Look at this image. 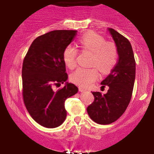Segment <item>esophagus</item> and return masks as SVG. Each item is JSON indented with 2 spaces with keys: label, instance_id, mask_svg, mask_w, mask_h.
<instances>
[{
  "label": "esophagus",
  "instance_id": "esophagus-1",
  "mask_svg": "<svg viewBox=\"0 0 154 154\" xmlns=\"http://www.w3.org/2000/svg\"><path fill=\"white\" fill-rule=\"evenodd\" d=\"M79 92H85V91H86L85 89H83L82 88L79 87Z\"/></svg>",
  "mask_w": 154,
  "mask_h": 154
}]
</instances>
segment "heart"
<instances>
[{
    "label": "heart",
    "mask_w": 154,
    "mask_h": 154,
    "mask_svg": "<svg viewBox=\"0 0 154 154\" xmlns=\"http://www.w3.org/2000/svg\"><path fill=\"white\" fill-rule=\"evenodd\" d=\"M79 45L83 50L93 54L91 64L95 66L103 74H107L115 66L118 60V51L116 45L106 42L101 35L89 32L79 39ZM77 50L72 45L65 48L63 59L65 64L69 69L76 66ZM98 78V72L95 67L77 68L71 75V80L77 85L88 88Z\"/></svg>",
    "instance_id": "heart-1"
}]
</instances>
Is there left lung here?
<instances>
[{
	"mask_svg": "<svg viewBox=\"0 0 154 154\" xmlns=\"http://www.w3.org/2000/svg\"><path fill=\"white\" fill-rule=\"evenodd\" d=\"M108 30L116 44L119 60L101 82L102 87H109L107 93L93 92L95 100L87 108L91 119L100 125L114 122L122 115L131 99L135 79V61L130 41L112 28Z\"/></svg>",
	"mask_w": 154,
	"mask_h": 154,
	"instance_id": "obj_1",
	"label": "left lung"
}]
</instances>
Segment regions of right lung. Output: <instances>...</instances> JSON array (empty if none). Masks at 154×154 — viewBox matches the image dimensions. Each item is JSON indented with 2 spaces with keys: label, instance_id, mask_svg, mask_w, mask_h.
<instances>
[{
  "label": "right lung",
  "instance_id": "right-lung-1",
  "mask_svg": "<svg viewBox=\"0 0 154 154\" xmlns=\"http://www.w3.org/2000/svg\"><path fill=\"white\" fill-rule=\"evenodd\" d=\"M77 30H54L40 35L31 44L22 66L23 99L28 112L39 125L55 128L64 122V102L78 88L68 79L63 53L77 35Z\"/></svg>",
  "mask_w": 154,
  "mask_h": 154
}]
</instances>
